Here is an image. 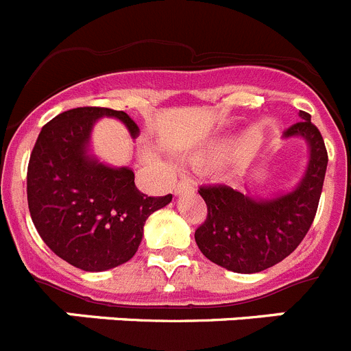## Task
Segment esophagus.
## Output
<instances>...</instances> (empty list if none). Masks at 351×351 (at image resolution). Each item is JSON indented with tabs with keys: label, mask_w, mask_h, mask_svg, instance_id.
<instances>
[{
	"label": "esophagus",
	"mask_w": 351,
	"mask_h": 351,
	"mask_svg": "<svg viewBox=\"0 0 351 351\" xmlns=\"http://www.w3.org/2000/svg\"><path fill=\"white\" fill-rule=\"evenodd\" d=\"M195 191V182L191 179H182L181 182L173 186V195H182V193H191Z\"/></svg>",
	"instance_id": "1"
}]
</instances>
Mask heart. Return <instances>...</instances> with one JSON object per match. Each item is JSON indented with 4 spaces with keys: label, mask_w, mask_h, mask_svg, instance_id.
I'll return each mask as SVG.
<instances>
[{
    "label": "heart",
    "mask_w": 351,
    "mask_h": 351,
    "mask_svg": "<svg viewBox=\"0 0 351 351\" xmlns=\"http://www.w3.org/2000/svg\"><path fill=\"white\" fill-rule=\"evenodd\" d=\"M244 149H247L246 142L241 141H221L218 144H214L213 147L204 149L202 153H198L193 156L195 163L198 165H206V163H219L223 160H228L234 154L243 153Z\"/></svg>",
    "instance_id": "heart-1"
}]
</instances>
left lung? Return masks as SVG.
<instances>
[{
	"instance_id": "left-lung-1",
	"label": "left lung",
	"mask_w": 351,
	"mask_h": 351,
	"mask_svg": "<svg viewBox=\"0 0 351 351\" xmlns=\"http://www.w3.org/2000/svg\"><path fill=\"white\" fill-rule=\"evenodd\" d=\"M283 133V138H302L308 145V165L290 191L256 197L228 188L204 186L198 193L207 204V218L195 232L206 258L239 274L265 271L287 258L300 244L315 219L325 170L327 149L308 112Z\"/></svg>"
}]
</instances>
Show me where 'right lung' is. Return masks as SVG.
<instances>
[{
  "mask_svg": "<svg viewBox=\"0 0 351 351\" xmlns=\"http://www.w3.org/2000/svg\"><path fill=\"white\" fill-rule=\"evenodd\" d=\"M101 117L119 119L132 138L141 133L123 110L79 107L56 116L40 132L27 165V206L43 243L73 267L101 272L137 253L145 219L172 202L147 197L130 167H110L91 153Z\"/></svg>",
  "mask_w": 351,
  "mask_h": 351,
  "instance_id": "1",
  "label": "right lung"
}]
</instances>
